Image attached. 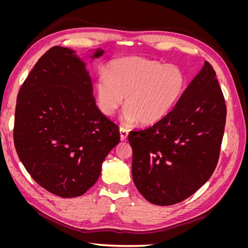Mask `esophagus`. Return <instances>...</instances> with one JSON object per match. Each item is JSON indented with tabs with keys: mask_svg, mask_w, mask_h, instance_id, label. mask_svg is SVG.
Wrapping results in <instances>:
<instances>
[{
	"mask_svg": "<svg viewBox=\"0 0 248 248\" xmlns=\"http://www.w3.org/2000/svg\"><path fill=\"white\" fill-rule=\"evenodd\" d=\"M127 136H128V130L125 129L124 127H120V139L121 140H125Z\"/></svg>",
	"mask_w": 248,
	"mask_h": 248,
	"instance_id": "1",
	"label": "esophagus"
}]
</instances>
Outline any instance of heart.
Wrapping results in <instances>:
<instances>
[{
	"mask_svg": "<svg viewBox=\"0 0 248 248\" xmlns=\"http://www.w3.org/2000/svg\"><path fill=\"white\" fill-rule=\"evenodd\" d=\"M185 89V74L178 66L142 57L114 60L95 81L97 107L103 115H114L126 97L125 125L161 121L176 108Z\"/></svg>",
	"mask_w": 248,
	"mask_h": 248,
	"instance_id": "heart-1",
	"label": "heart"
}]
</instances>
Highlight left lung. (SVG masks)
Wrapping results in <instances>:
<instances>
[{
    "instance_id": "obj_1",
    "label": "left lung",
    "mask_w": 248,
    "mask_h": 248,
    "mask_svg": "<svg viewBox=\"0 0 248 248\" xmlns=\"http://www.w3.org/2000/svg\"><path fill=\"white\" fill-rule=\"evenodd\" d=\"M226 118L216 73L205 61L166 118L128 134L132 179L141 196L154 205L170 206L204 185L218 162Z\"/></svg>"
}]
</instances>
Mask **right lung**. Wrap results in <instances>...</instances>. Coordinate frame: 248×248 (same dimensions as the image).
Wrapping results in <instances>:
<instances>
[{
	"instance_id": "1",
	"label": "right lung",
	"mask_w": 248,
	"mask_h": 248,
	"mask_svg": "<svg viewBox=\"0 0 248 248\" xmlns=\"http://www.w3.org/2000/svg\"><path fill=\"white\" fill-rule=\"evenodd\" d=\"M13 139L27 171L47 191L76 198L96 183L120 132L97 108L76 51L54 46L38 60L17 95Z\"/></svg>"
}]
</instances>
